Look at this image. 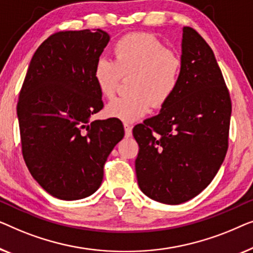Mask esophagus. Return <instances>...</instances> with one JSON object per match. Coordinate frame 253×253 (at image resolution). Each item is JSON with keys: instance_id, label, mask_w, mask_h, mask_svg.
Returning <instances> with one entry per match:
<instances>
[{"instance_id": "obj_1", "label": "esophagus", "mask_w": 253, "mask_h": 253, "mask_svg": "<svg viewBox=\"0 0 253 253\" xmlns=\"http://www.w3.org/2000/svg\"><path fill=\"white\" fill-rule=\"evenodd\" d=\"M124 128H125V135L126 137L131 136V126L129 124H124Z\"/></svg>"}]
</instances>
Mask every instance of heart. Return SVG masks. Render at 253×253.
Segmentation results:
<instances>
[{
    "instance_id": "obj_1",
    "label": "heart",
    "mask_w": 253,
    "mask_h": 253,
    "mask_svg": "<svg viewBox=\"0 0 253 253\" xmlns=\"http://www.w3.org/2000/svg\"><path fill=\"white\" fill-rule=\"evenodd\" d=\"M115 60L99 57L94 67L98 90L106 98L118 91L123 78L130 77V94L113 99L105 113L125 123L140 119L152 105L162 108L172 98L180 83L181 63L175 52L165 49L154 35L131 33L113 45Z\"/></svg>"
}]
</instances>
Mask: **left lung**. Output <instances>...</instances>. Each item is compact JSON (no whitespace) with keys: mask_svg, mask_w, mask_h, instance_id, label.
<instances>
[{"mask_svg":"<svg viewBox=\"0 0 253 253\" xmlns=\"http://www.w3.org/2000/svg\"><path fill=\"white\" fill-rule=\"evenodd\" d=\"M176 91L157 116L134 127L142 193L164 204L184 203L205 189L228 149L232 101L212 49L183 27Z\"/></svg>","mask_w":253,"mask_h":253,"instance_id":"left-lung-1","label":"left lung"}]
</instances>
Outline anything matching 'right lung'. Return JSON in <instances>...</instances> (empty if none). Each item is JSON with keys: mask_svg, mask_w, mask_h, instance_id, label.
I'll list each match as a JSON object with an SVG mask.
<instances>
[{"mask_svg": "<svg viewBox=\"0 0 253 253\" xmlns=\"http://www.w3.org/2000/svg\"><path fill=\"white\" fill-rule=\"evenodd\" d=\"M109 41L99 28L50 35L32 57L19 92L24 161L34 180L64 201L98 189L106 159L125 134L119 119L90 120L103 109L94 67Z\"/></svg>", "mask_w": 253, "mask_h": 253, "instance_id": "1", "label": "right lung"}]
</instances>
